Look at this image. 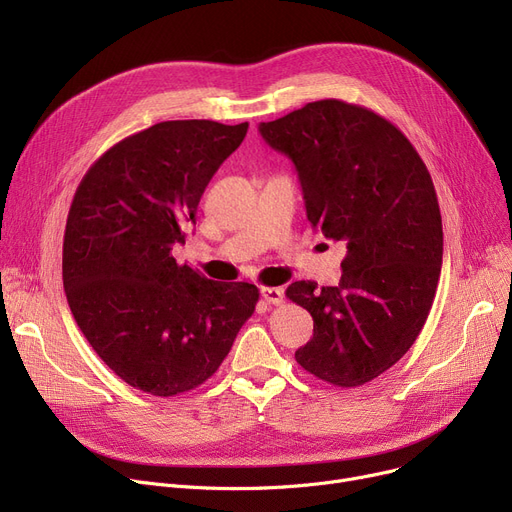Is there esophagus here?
<instances>
[{"label": "esophagus", "instance_id": "34e87169", "mask_svg": "<svg viewBox=\"0 0 512 512\" xmlns=\"http://www.w3.org/2000/svg\"><path fill=\"white\" fill-rule=\"evenodd\" d=\"M261 299L267 305H282L284 303V290L282 288H272V286H263L261 288Z\"/></svg>", "mask_w": 512, "mask_h": 512}]
</instances>
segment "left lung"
<instances>
[{"label":"left lung","instance_id":"8db88e82","mask_svg":"<svg viewBox=\"0 0 512 512\" xmlns=\"http://www.w3.org/2000/svg\"><path fill=\"white\" fill-rule=\"evenodd\" d=\"M259 132L297 168L309 222L346 242L338 286L286 288L313 317L294 359L321 382L363 386L409 351L436 297L444 234L432 176L390 120L342 99L311 101Z\"/></svg>","mask_w":512,"mask_h":512}]
</instances>
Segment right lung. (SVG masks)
Listing matches in <instances>:
<instances>
[{
  "mask_svg": "<svg viewBox=\"0 0 512 512\" xmlns=\"http://www.w3.org/2000/svg\"><path fill=\"white\" fill-rule=\"evenodd\" d=\"M247 128L153 124L107 149L76 188L62 251L66 299L93 351L132 388H199L255 311L257 286L207 280L172 255Z\"/></svg>",
  "mask_w": 512,
  "mask_h": 512,
  "instance_id": "obj_1",
  "label": "right lung"
}]
</instances>
